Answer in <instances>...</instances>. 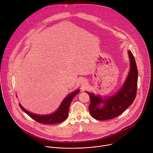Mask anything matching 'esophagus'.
<instances>
[{"instance_id": "1", "label": "esophagus", "mask_w": 153, "mask_h": 153, "mask_svg": "<svg viewBox=\"0 0 153 153\" xmlns=\"http://www.w3.org/2000/svg\"><path fill=\"white\" fill-rule=\"evenodd\" d=\"M81 83H82V84H83V85H84L86 83V81H85V80H83V81H82Z\"/></svg>"}]
</instances>
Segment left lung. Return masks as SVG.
<instances>
[{"label":"left lung","instance_id":"obj_1","mask_svg":"<svg viewBox=\"0 0 153 153\" xmlns=\"http://www.w3.org/2000/svg\"><path fill=\"white\" fill-rule=\"evenodd\" d=\"M128 57L131 62V69L124 85L113 96L102 99L93 94L87 92L90 97L89 106L91 116L97 120H111L122 114L134 101L137 89L138 70L134 56L128 51ZM103 102L104 106L102 108L99 105Z\"/></svg>","mask_w":153,"mask_h":153}]
</instances>
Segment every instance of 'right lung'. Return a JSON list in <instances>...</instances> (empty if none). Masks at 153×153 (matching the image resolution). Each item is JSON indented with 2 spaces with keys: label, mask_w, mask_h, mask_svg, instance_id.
<instances>
[{
  "label": "right lung",
  "mask_w": 153,
  "mask_h": 153,
  "mask_svg": "<svg viewBox=\"0 0 153 153\" xmlns=\"http://www.w3.org/2000/svg\"><path fill=\"white\" fill-rule=\"evenodd\" d=\"M79 92V90L75 91L74 92L67 96L62 101L59 108L57 109V110L55 113L48 115H38L36 114H33L23 108L21 104H19V105L23 111L25 112L27 115L32 117L33 120L39 123L45 124H53L59 123H62L65 120H66L68 114L70 105L71 103V102L73 100L74 97L77 94H78Z\"/></svg>",
  "instance_id": "add662e5"
}]
</instances>
